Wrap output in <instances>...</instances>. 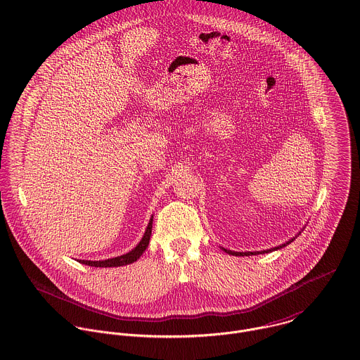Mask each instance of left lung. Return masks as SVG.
I'll return each instance as SVG.
<instances>
[{
	"label": "left lung",
	"instance_id": "1",
	"mask_svg": "<svg viewBox=\"0 0 360 360\" xmlns=\"http://www.w3.org/2000/svg\"><path fill=\"white\" fill-rule=\"evenodd\" d=\"M293 240V239H292ZM292 240H289L286 244H289ZM286 244H282V245H279V247H275V248H271V250H264V251H250V252H238V251H231V250H226V248H224L228 254H232V255H241V257H244V255H255V254H262V252H269V251H274V250H278V248H281V247H285Z\"/></svg>",
	"mask_w": 360,
	"mask_h": 360
}]
</instances>
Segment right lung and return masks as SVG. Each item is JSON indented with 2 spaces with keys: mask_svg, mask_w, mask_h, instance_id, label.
Returning a JSON list of instances; mask_svg holds the SVG:
<instances>
[{
  "mask_svg": "<svg viewBox=\"0 0 360 360\" xmlns=\"http://www.w3.org/2000/svg\"><path fill=\"white\" fill-rule=\"evenodd\" d=\"M150 233H152V218L148 224V228L143 233V238L138 243V245L131 250L129 252L120 255V257H115V258H109V259H103V261H86V259H79L81 264L85 265H91V266H101V268H106V266H121V265H127L131 264L134 261H136L142 252L146 250L148 244H149V239H150Z\"/></svg>",
  "mask_w": 360,
  "mask_h": 360,
  "instance_id": "1",
  "label": "right lung"
}]
</instances>
